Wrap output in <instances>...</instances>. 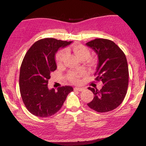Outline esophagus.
<instances>
[{"instance_id": "esophagus-1", "label": "esophagus", "mask_w": 146, "mask_h": 146, "mask_svg": "<svg viewBox=\"0 0 146 146\" xmlns=\"http://www.w3.org/2000/svg\"><path fill=\"white\" fill-rule=\"evenodd\" d=\"M75 90H77L78 91H82L84 90V89L82 88H75Z\"/></svg>"}]
</instances>
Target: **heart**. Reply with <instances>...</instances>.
Returning <instances> with one entry per match:
<instances>
[{
  "mask_svg": "<svg viewBox=\"0 0 146 146\" xmlns=\"http://www.w3.org/2000/svg\"><path fill=\"white\" fill-rule=\"evenodd\" d=\"M72 50L73 53L75 54L76 56L79 59H80V60H86L90 66H92L97 64V58L93 56H90V49L87 46L80 44H75L72 46ZM66 53H67V52H66V49H61L56 54L55 60L58 66H60L63 63L64 59L66 58ZM84 75L85 72H84V71H81V72L78 73L70 71L68 74L67 77L71 82H77L79 77Z\"/></svg>",
  "mask_w": 146,
  "mask_h": 146,
  "instance_id": "1",
  "label": "heart"
}]
</instances>
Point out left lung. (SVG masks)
I'll list each match as a JSON object with an SVG mask.
<instances>
[{
	"label": "left lung",
	"mask_w": 146,
	"mask_h": 146,
	"mask_svg": "<svg viewBox=\"0 0 146 146\" xmlns=\"http://www.w3.org/2000/svg\"><path fill=\"white\" fill-rule=\"evenodd\" d=\"M86 45L97 54L95 80L103 84L100 90L88 88L94 98L88 106L98 113L110 111L120 105L126 95L129 82L126 57L122 49L108 39L95 38Z\"/></svg>",
	"instance_id": "8db88e82"
}]
</instances>
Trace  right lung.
<instances>
[{
  "label": "right lung",
  "instance_id": "1",
  "mask_svg": "<svg viewBox=\"0 0 146 146\" xmlns=\"http://www.w3.org/2000/svg\"><path fill=\"white\" fill-rule=\"evenodd\" d=\"M71 43L42 38L35 42L24 56L20 70V92L27 110L33 115L46 118L55 114L73 91L70 86L59 87L56 91L48 88L51 73L56 70L55 53L60 47Z\"/></svg>",
  "mask_w": 146,
  "mask_h": 146
}]
</instances>
